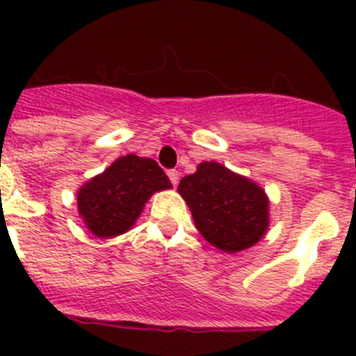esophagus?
Here are the masks:
<instances>
[{"label":"esophagus","mask_w":356,"mask_h":356,"mask_svg":"<svg viewBox=\"0 0 356 356\" xmlns=\"http://www.w3.org/2000/svg\"><path fill=\"white\" fill-rule=\"evenodd\" d=\"M167 174H168V179H170V181H172V184L177 186V182H179V172H177V170H168Z\"/></svg>","instance_id":"1"}]
</instances>
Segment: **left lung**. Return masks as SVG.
<instances>
[{
  "mask_svg": "<svg viewBox=\"0 0 356 356\" xmlns=\"http://www.w3.org/2000/svg\"><path fill=\"white\" fill-rule=\"evenodd\" d=\"M177 191L188 201L201 236L218 250H246L267 231L265 191L224 165L203 161L195 174L182 179Z\"/></svg>",
  "mask_w": 356,
  "mask_h": 356,
  "instance_id": "1",
  "label": "left lung"
}]
</instances>
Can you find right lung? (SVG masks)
Wrapping results in <instances>:
<instances>
[{"label": "right lung", "instance_id": "add662e5", "mask_svg": "<svg viewBox=\"0 0 356 356\" xmlns=\"http://www.w3.org/2000/svg\"><path fill=\"white\" fill-rule=\"evenodd\" d=\"M172 188L167 174L152 158H118L77 195L79 215L98 238L124 234L141 215L153 193Z\"/></svg>", "mask_w": 356, "mask_h": 356}]
</instances>
